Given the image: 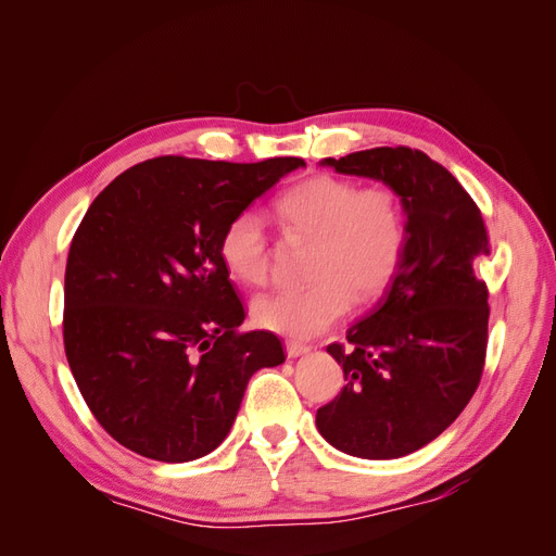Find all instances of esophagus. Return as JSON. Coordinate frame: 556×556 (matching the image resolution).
Masks as SVG:
<instances>
[{
	"label": "esophagus",
	"instance_id": "esophagus-1",
	"mask_svg": "<svg viewBox=\"0 0 556 556\" xmlns=\"http://www.w3.org/2000/svg\"><path fill=\"white\" fill-rule=\"evenodd\" d=\"M285 350H288V357H301V355H306L311 345L301 343V341H288L285 343Z\"/></svg>",
	"mask_w": 556,
	"mask_h": 556
}]
</instances>
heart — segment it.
Here are the masks:
<instances>
[{
    "mask_svg": "<svg viewBox=\"0 0 556 556\" xmlns=\"http://www.w3.org/2000/svg\"><path fill=\"white\" fill-rule=\"evenodd\" d=\"M282 231L311 241L306 288L276 290L255 299L252 317L268 331L315 336L350 311L352 299L374 301L396 276L408 241L403 201L387 185L319 174L294 185L276 204ZM217 255L225 271L255 288L271 276L268 229L257 211H241L220 233Z\"/></svg>",
    "mask_w": 556,
    "mask_h": 556,
    "instance_id": "heart-1",
    "label": "heart"
}]
</instances>
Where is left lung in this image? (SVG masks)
<instances>
[{
	"label": "left lung",
	"instance_id": "1",
	"mask_svg": "<svg viewBox=\"0 0 556 556\" xmlns=\"http://www.w3.org/2000/svg\"><path fill=\"white\" fill-rule=\"evenodd\" d=\"M325 164L378 178L406 208V252L376 308L329 343L345 387L317 408V429L341 452L396 459L441 435L476 394L490 290L473 271L490 255L476 201L443 164L408 146L371 148Z\"/></svg>",
	"mask_w": 556,
	"mask_h": 556
}]
</instances>
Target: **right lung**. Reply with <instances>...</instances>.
Masks as SVG:
<instances>
[{"label":"right lung","instance_id":"obj_1","mask_svg":"<svg viewBox=\"0 0 556 556\" xmlns=\"http://www.w3.org/2000/svg\"><path fill=\"white\" fill-rule=\"evenodd\" d=\"M301 157L164 155L99 192L66 257L62 336L90 413L123 447L180 464L225 441L250 376L285 362L271 331H241L217 255L225 225Z\"/></svg>","mask_w":556,"mask_h":556}]
</instances>
